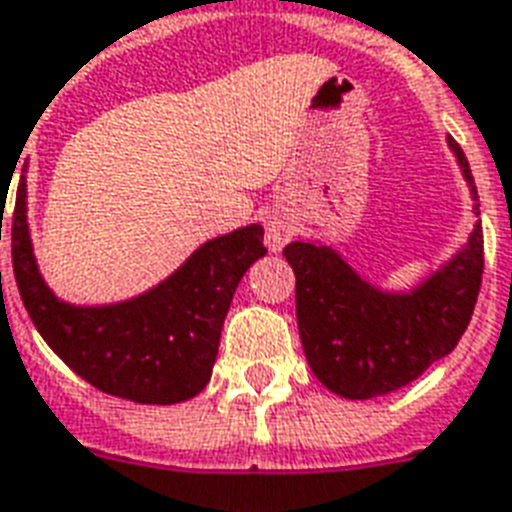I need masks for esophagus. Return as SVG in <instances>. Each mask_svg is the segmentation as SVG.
I'll list each match as a JSON object with an SVG mask.
<instances>
[{
	"label": "esophagus",
	"mask_w": 512,
	"mask_h": 512,
	"mask_svg": "<svg viewBox=\"0 0 512 512\" xmlns=\"http://www.w3.org/2000/svg\"><path fill=\"white\" fill-rule=\"evenodd\" d=\"M264 229H267V245L269 251H283L285 245L291 243L296 235L293 219L285 211H269L264 219Z\"/></svg>",
	"instance_id": "obj_1"
}]
</instances>
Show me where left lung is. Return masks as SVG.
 Listing matches in <instances>:
<instances>
[{
    "instance_id": "1",
    "label": "left lung",
    "mask_w": 512,
    "mask_h": 512,
    "mask_svg": "<svg viewBox=\"0 0 512 512\" xmlns=\"http://www.w3.org/2000/svg\"><path fill=\"white\" fill-rule=\"evenodd\" d=\"M449 149L478 200L465 152L454 138ZM283 256L296 275V320L312 374L342 398L368 400L406 387L457 347L481 291L483 232L478 221L454 259L400 293L374 288L328 245L296 240Z\"/></svg>"
}]
</instances>
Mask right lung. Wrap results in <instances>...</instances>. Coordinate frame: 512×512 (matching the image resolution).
<instances>
[{
  "mask_svg": "<svg viewBox=\"0 0 512 512\" xmlns=\"http://www.w3.org/2000/svg\"><path fill=\"white\" fill-rule=\"evenodd\" d=\"M10 232L23 307L55 355L106 395L157 406L194 398L208 384L237 283L267 253L264 229L251 224L202 243L168 280L136 299L77 307L39 275L26 181L18 184Z\"/></svg>",
  "mask_w": 512,
  "mask_h": 512,
  "instance_id": "1",
  "label": "right lung"
}]
</instances>
